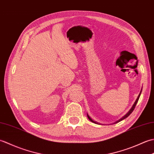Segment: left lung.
Returning a JSON list of instances; mask_svg holds the SVG:
<instances>
[{"instance_id": "obj_1", "label": "left lung", "mask_w": 154, "mask_h": 154, "mask_svg": "<svg viewBox=\"0 0 154 154\" xmlns=\"http://www.w3.org/2000/svg\"><path fill=\"white\" fill-rule=\"evenodd\" d=\"M142 90H141V91H140V94H139V95H138V98H137V99L136 100V101H135V103H134V104H133V106H132V107L131 108V109H130L128 112H127V114H126V115H124L122 119H120V120H119L117 121V122H116L115 123H117V122H120V121H121V120H124V119H125L126 118H127L128 116L130 114H131L132 112H133V110H134V109H135V106H136V104H137V103H138V100H139V98H140V94H141V93H142ZM87 117H88V119H89L91 122H93V123H95V124H99V123H98V122H95V121H94L92 119H91V118L88 115V114H87Z\"/></svg>"}]
</instances>
